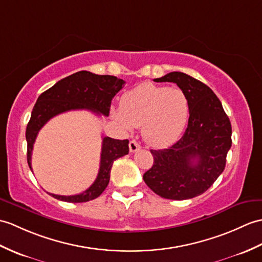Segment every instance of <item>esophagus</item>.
<instances>
[{
  "mask_svg": "<svg viewBox=\"0 0 262 262\" xmlns=\"http://www.w3.org/2000/svg\"><path fill=\"white\" fill-rule=\"evenodd\" d=\"M139 148H141V145H139V143L137 141H135V139H132V141L129 142V150L132 151V153H134V151H137Z\"/></svg>",
  "mask_w": 262,
  "mask_h": 262,
  "instance_id": "obj_1",
  "label": "esophagus"
}]
</instances>
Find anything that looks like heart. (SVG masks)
Returning <instances> with one entry per match:
<instances>
[{
  "mask_svg": "<svg viewBox=\"0 0 262 262\" xmlns=\"http://www.w3.org/2000/svg\"><path fill=\"white\" fill-rule=\"evenodd\" d=\"M190 103L183 90L144 83L126 93L114 117L126 128L143 126L148 144L163 147L174 143L185 129Z\"/></svg>",
  "mask_w": 262,
  "mask_h": 262,
  "instance_id": "heart-1",
  "label": "heart"
}]
</instances>
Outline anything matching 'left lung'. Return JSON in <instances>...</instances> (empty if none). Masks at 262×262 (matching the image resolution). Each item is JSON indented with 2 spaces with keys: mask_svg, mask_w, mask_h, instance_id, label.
Returning a JSON list of instances; mask_svg holds the SVG:
<instances>
[{
  "mask_svg": "<svg viewBox=\"0 0 262 262\" xmlns=\"http://www.w3.org/2000/svg\"><path fill=\"white\" fill-rule=\"evenodd\" d=\"M156 82H174L190 103L186 129L171 147L150 153L154 163L143 176L151 191L164 199L187 200L204 193L226 167L231 147L230 119L216 95L183 72H169Z\"/></svg>",
  "mask_w": 262,
  "mask_h": 262,
  "instance_id": "1",
  "label": "left lung"
}]
</instances>
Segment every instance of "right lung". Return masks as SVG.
<instances>
[{
	"instance_id": "right-lung-1",
	"label": "right lung",
	"mask_w": 262,
	"mask_h": 262,
	"mask_svg": "<svg viewBox=\"0 0 262 262\" xmlns=\"http://www.w3.org/2000/svg\"><path fill=\"white\" fill-rule=\"evenodd\" d=\"M124 84L123 79H118L115 76H100L82 70L61 79L54 86L42 93L33 107L26 132L28 143L27 159L30 169L32 171L31 156L35 138L48 120L59 114L77 109H87L97 115L109 116L112 100ZM128 139L119 141L103 137L99 172L91 186L75 195L49 194L54 199L70 203L88 202L98 198L105 191L111 180V169L114 161L128 154Z\"/></svg>"
}]
</instances>
